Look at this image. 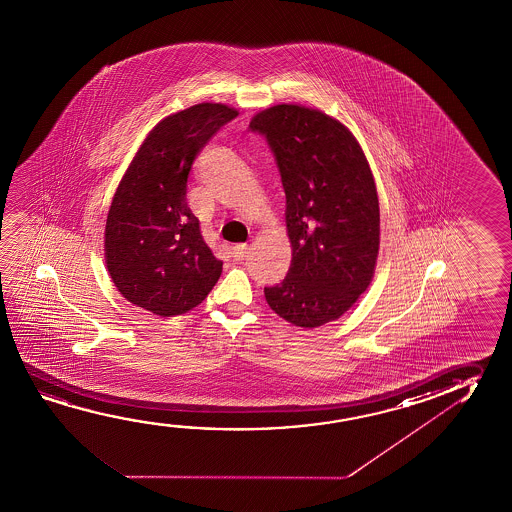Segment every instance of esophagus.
<instances>
[{
    "label": "esophagus",
    "mask_w": 512,
    "mask_h": 512,
    "mask_svg": "<svg viewBox=\"0 0 512 512\" xmlns=\"http://www.w3.org/2000/svg\"><path fill=\"white\" fill-rule=\"evenodd\" d=\"M246 253H248V244H235L234 248H232V257L235 260H243L246 257Z\"/></svg>",
    "instance_id": "1"
}]
</instances>
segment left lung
Listing matches in <instances>:
<instances>
[{
	"label": "left lung",
	"instance_id": "obj_1",
	"mask_svg": "<svg viewBox=\"0 0 512 512\" xmlns=\"http://www.w3.org/2000/svg\"><path fill=\"white\" fill-rule=\"evenodd\" d=\"M285 191L293 248L280 284L264 287L269 307L296 327L341 318L368 289L380 246L377 187L361 144L321 110L282 103L253 116Z\"/></svg>",
	"mask_w": 512,
	"mask_h": 512
}]
</instances>
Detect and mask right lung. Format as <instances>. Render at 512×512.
<instances>
[{
	"label": "right lung",
	"mask_w": 512,
	"mask_h": 512,
	"mask_svg": "<svg viewBox=\"0 0 512 512\" xmlns=\"http://www.w3.org/2000/svg\"><path fill=\"white\" fill-rule=\"evenodd\" d=\"M237 110L198 103L162 119L144 139L112 198L105 262L126 300L157 316L184 314L207 298L223 262L203 241L187 205L194 159Z\"/></svg>",
	"instance_id": "obj_1"
}]
</instances>
